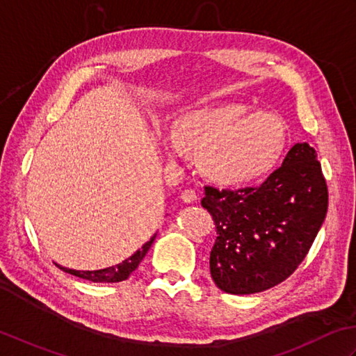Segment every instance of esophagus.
<instances>
[{
	"mask_svg": "<svg viewBox=\"0 0 356 356\" xmlns=\"http://www.w3.org/2000/svg\"><path fill=\"white\" fill-rule=\"evenodd\" d=\"M181 200L184 202H193L198 200V193L193 191V188H186V191L181 192Z\"/></svg>",
	"mask_w": 356,
	"mask_h": 356,
	"instance_id": "1",
	"label": "esophagus"
}]
</instances>
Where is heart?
<instances>
[{
	"instance_id": "heart-1",
	"label": "heart",
	"mask_w": 356,
	"mask_h": 356,
	"mask_svg": "<svg viewBox=\"0 0 356 356\" xmlns=\"http://www.w3.org/2000/svg\"><path fill=\"white\" fill-rule=\"evenodd\" d=\"M289 143V130L272 112H250L249 106L224 103L193 108L175 121V134L164 136L169 156L184 147L198 152L206 175L221 184H248L278 164Z\"/></svg>"
}]
</instances>
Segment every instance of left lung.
Masks as SVG:
<instances>
[{"label": "left lung", "mask_w": 356, "mask_h": 356, "mask_svg": "<svg viewBox=\"0 0 356 356\" xmlns=\"http://www.w3.org/2000/svg\"><path fill=\"white\" fill-rule=\"evenodd\" d=\"M327 184L307 143H296L259 187H204L201 206L216 239L210 275L222 292L250 295L280 284L306 258L327 213Z\"/></svg>", "instance_id": "obj_1"}]
</instances>
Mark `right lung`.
Here are the masks:
<instances>
[{"instance_id":"1","label":"right lung","mask_w":356,"mask_h":356,"mask_svg":"<svg viewBox=\"0 0 356 356\" xmlns=\"http://www.w3.org/2000/svg\"><path fill=\"white\" fill-rule=\"evenodd\" d=\"M156 234L150 238V241H147L146 244L143 245L140 250H136L132 257H129L127 259L122 261V263L117 264V266H111V267H106V269H101V270H74V269H67V267H63V266H58L63 272L70 273V275H75L78 278H83L87 281H92V282H120V281H124L130 277V273H132L140 263L143 261V258L146 257L147 250L150 249L152 243H154Z\"/></svg>"}]
</instances>
